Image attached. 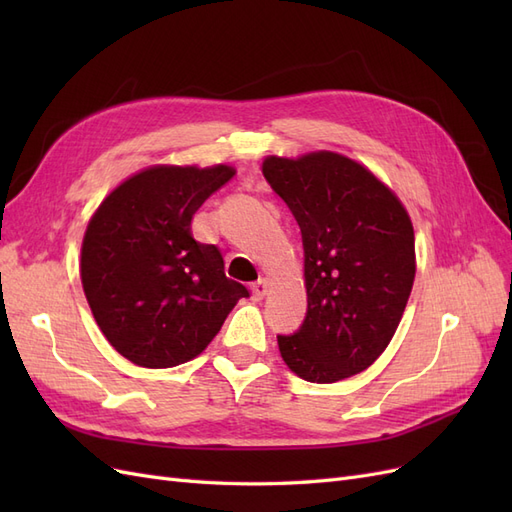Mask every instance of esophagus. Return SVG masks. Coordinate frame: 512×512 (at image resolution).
Here are the masks:
<instances>
[{"label":"esophagus","mask_w":512,"mask_h":512,"mask_svg":"<svg viewBox=\"0 0 512 512\" xmlns=\"http://www.w3.org/2000/svg\"><path fill=\"white\" fill-rule=\"evenodd\" d=\"M267 290H269V280H267V277H260V280L252 286L254 299H256V301H260V299L265 297V294H267Z\"/></svg>","instance_id":"obj_1"}]
</instances>
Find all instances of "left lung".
I'll return each mask as SVG.
<instances>
[{"instance_id":"8db88e82","label":"left lung","mask_w":512,"mask_h":512,"mask_svg":"<svg viewBox=\"0 0 512 512\" xmlns=\"http://www.w3.org/2000/svg\"><path fill=\"white\" fill-rule=\"evenodd\" d=\"M262 175L292 211L305 252L307 316L294 335H277L282 359L307 382L361 374L391 344L410 299V215L367 166L335 151L267 156Z\"/></svg>"}]
</instances>
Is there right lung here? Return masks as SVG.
Returning <instances> with one entry per match:
<instances>
[{"instance_id": "obj_1", "label": "right lung", "mask_w": 512, "mask_h": 512, "mask_svg": "<svg viewBox=\"0 0 512 512\" xmlns=\"http://www.w3.org/2000/svg\"><path fill=\"white\" fill-rule=\"evenodd\" d=\"M235 173L228 164L147 166L91 215L81 245L85 297L108 344L134 365L196 359L250 297L226 277L218 247L192 237L198 207Z\"/></svg>"}]
</instances>
